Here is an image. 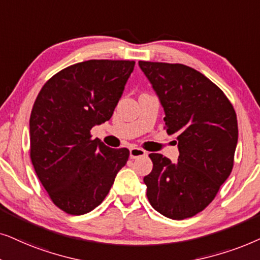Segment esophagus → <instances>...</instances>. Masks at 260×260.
Returning <instances> with one entry per match:
<instances>
[{"label": "esophagus", "instance_id": "esophagus-1", "mask_svg": "<svg viewBox=\"0 0 260 260\" xmlns=\"http://www.w3.org/2000/svg\"><path fill=\"white\" fill-rule=\"evenodd\" d=\"M146 151L143 150V148H139V147H132L129 150V157L132 159H136L138 157H144V155H146Z\"/></svg>", "mask_w": 260, "mask_h": 260}]
</instances>
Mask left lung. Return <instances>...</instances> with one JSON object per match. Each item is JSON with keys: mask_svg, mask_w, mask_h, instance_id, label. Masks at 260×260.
Segmentation results:
<instances>
[{"mask_svg": "<svg viewBox=\"0 0 260 260\" xmlns=\"http://www.w3.org/2000/svg\"><path fill=\"white\" fill-rule=\"evenodd\" d=\"M164 107V129L177 138L176 162L151 153L145 176L151 206L169 219L195 216L231 175L238 143L237 114L219 86L183 64L139 61Z\"/></svg>", "mask_w": 260, "mask_h": 260, "instance_id": "1", "label": "left lung"}]
</instances>
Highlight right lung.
Instances as JSON below:
<instances>
[{"label": "right lung", "instance_id": "add662e5", "mask_svg": "<svg viewBox=\"0 0 260 260\" xmlns=\"http://www.w3.org/2000/svg\"><path fill=\"white\" fill-rule=\"evenodd\" d=\"M134 60L91 59L63 69L45 83L29 119V155L54 206L83 215L108 195L129 157L92 139L91 128L113 115Z\"/></svg>", "mask_w": 260, "mask_h": 260}]
</instances>
